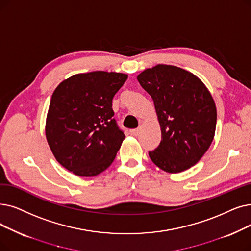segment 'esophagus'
Returning <instances> with one entry per match:
<instances>
[{"mask_svg": "<svg viewBox=\"0 0 251 251\" xmlns=\"http://www.w3.org/2000/svg\"><path fill=\"white\" fill-rule=\"evenodd\" d=\"M130 133H131V135H133V136H137L138 133H139V129L138 128L131 129V130H130Z\"/></svg>", "mask_w": 251, "mask_h": 251, "instance_id": "34e87169", "label": "esophagus"}]
</instances>
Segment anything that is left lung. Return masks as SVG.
<instances>
[{
    "instance_id": "1",
    "label": "left lung",
    "mask_w": 251,
    "mask_h": 251,
    "mask_svg": "<svg viewBox=\"0 0 251 251\" xmlns=\"http://www.w3.org/2000/svg\"><path fill=\"white\" fill-rule=\"evenodd\" d=\"M154 101L161 143L149 151L162 170L177 173L195 165L209 149L215 132L216 107L206 86L192 73L158 64L137 75Z\"/></svg>"
}]
</instances>
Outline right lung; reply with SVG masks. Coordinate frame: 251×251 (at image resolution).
<instances>
[{
  "mask_svg": "<svg viewBox=\"0 0 251 251\" xmlns=\"http://www.w3.org/2000/svg\"><path fill=\"white\" fill-rule=\"evenodd\" d=\"M128 75L78 74L54 90L46 120V137L54 157L79 176H95L110 166L123 139L114 118L113 99Z\"/></svg>",
  "mask_w": 251,
  "mask_h": 251,
  "instance_id": "add662e5",
  "label": "right lung"
}]
</instances>
